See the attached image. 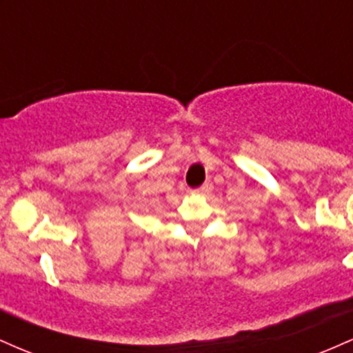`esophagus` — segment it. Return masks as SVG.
I'll use <instances>...</instances> for the list:
<instances>
[{
	"label": "esophagus",
	"mask_w": 353,
	"mask_h": 353,
	"mask_svg": "<svg viewBox=\"0 0 353 353\" xmlns=\"http://www.w3.org/2000/svg\"><path fill=\"white\" fill-rule=\"evenodd\" d=\"M209 190H210V182H205L204 185H201V188L194 190V192H197V194H204V192H209Z\"/></svg>",
	"instance_id": "obj_1"
}]
</instances>
